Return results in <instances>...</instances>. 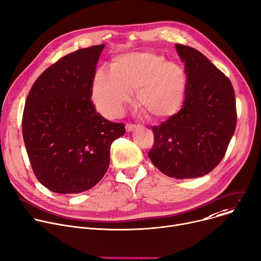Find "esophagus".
Wrapping results in <instances>:
<instances>
[{
    "label": "esophagus",
    "mask_w": 261,
    "mask_h": 261,
    "mask_svg": "<svg viewBox=\"0 0 261 261\" xmlns=\"http://www.w3.org/2000/svg\"><path fill=\"white\" fill-rule=\"evenodd\" d=\"M140 127V125H135V124H127L126 125V130L128 131V132H131V131H133V130H135L136 128H138Z\"/></svg>",
    "instance_id": "1"
}]
</instances>
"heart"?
<instances>
[{
  "mask_svg": "<svg viewBox=\"0 0 261 261\" xmlns=\"http://www.w3.org/2000/svg\"><path fill=\"white\" fill-rule=\"evenodd\" d=\"M188 75L182 66L152 51L134 52L116 58L111 71L99 69L93 79L92 95L96 107L115 116L136 91L140 106L154 118L176 114L184 103Z\"/></svg>",
  "mask_w": 261,
  "mask_h": 261,
  "instance_id": "1",
  "label": "heart"
}]
</instances>
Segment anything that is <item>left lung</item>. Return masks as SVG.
Wrapping results in <instances>:
<instances>
[{
    "label": "left lung",
    "instance_id": "1",
    "mask_svg": "<svg viewBox=\"0 0 261 261\" xmlns=\"http://www.w3.org/2000/svg\"><path fill=\"white\" fill-rule=\"evenodd\" d=\"M175 47L188 75L186 97L176 114L152 127L148 156L169 177L195 178L211 172L228 149L237 121L235 92L229 77L198 50Z\"/></svg>",
    "mask_w": 261,
    "mask_h": 261
}]
</instances>
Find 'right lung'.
<instances>
[{"instance_id": "right-lung-1", "label": "right lung", "mask_w": 261, "mask_h": 261, "mask_svg": "<svg viewBox=\"0 0 261 261\" xmlns=\"http://www.w3.org/2000/svg\"><path fill=\"white\" fill-rule=\"evenodd\" d=\"M105 45L76 50L48 67L34 82L22 119L23 138L38 180L52 192L81 193L108 170L111 144L123 123L103 118L91 100Z\"/></svg>"}]
</instances>
